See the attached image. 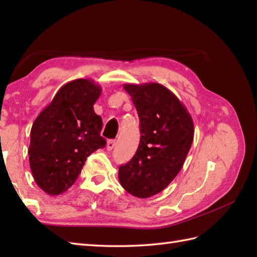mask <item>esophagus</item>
Wrapping results in <instances>:
<instances>
[{
  "instance_id": "1",
  "label": "esophagus",
  "mask_w": 257,
  "mask_h": 257,
  "mask_svg": "<svg viewBox=\"0 0 257 257\" xmlns=\"http://www.w3.org/2000/svg\"><path fill=\"white\" fill-rule=\"evenodd\" d=\"M114 146H116V140H108L107 145H106V148H107V150L110 151L114 148Z\"/></svg>"
}]
</instances>
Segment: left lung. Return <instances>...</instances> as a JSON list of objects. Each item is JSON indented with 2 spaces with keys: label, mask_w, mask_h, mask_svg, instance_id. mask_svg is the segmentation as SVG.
Wrapping results in <instances>:
<instances>
[{
  "label": "left lung",
  "mask_w": 257,
  "mask_h": 257,
  "mask_svg": "<svg viewBox=\"0 0 257 257\" xmlns=\"http://www.w3.org/2000/svg\"><path fill=\"white\" fill-rule=\"evenodd\" d=\"M140 120V144L119 167L121 187L147 199L165 190L181 170L194 136L193 120L179 98L157 83L125 84Z\"/></svg>",
  "instance_id": "1"
}]
</instances>
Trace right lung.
<instances>
[{
    "instance_id": "obj_1",
    "label": "right lung",
    "mask_w": 257,
    "mask_h": 257,
    "mask_svg": "<svg viewBox=\"0 0 257 257\" xmlns=\"http://www.w3.org/2000/svg\"><path fill=\"white\" fill-rule=\"evenodd\" d=\"M101 94L91 79L62 86L35 119L31 129L30 167L36 184L50 195L68 190L77 180L87 157L106 146L101 117L94 103Z\"/></svg>"
}]
</instances>
